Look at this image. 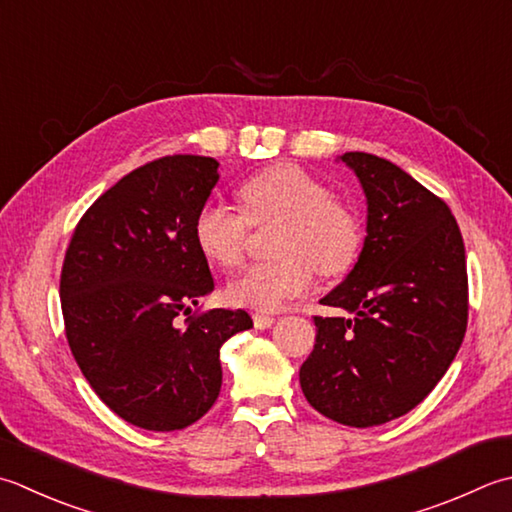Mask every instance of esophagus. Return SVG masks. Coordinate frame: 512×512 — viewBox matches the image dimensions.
I'll return each instance as SVG.
<instances>
[{
  "mask_svg": "<svg viewBox=\"0 0 512 512\" xmlns=\"http://www.w3.org/2000/svg\"><path fill=\"white\" fill-rule=\"evenodd\" d=\"M253 324L257 330H266L275 324V317L273 315H262V313H255L253 315Z\"/></svg>",
  "mask_w": 512,
  "mask_h": 512,
  "instance_id": "obj_1",
  "label": "esophagus"
}]
</instances>
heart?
<instances>
[{"label": "heart", "mask_w": 512, "mask_h": 512, "mask_svg": "<svg viewBox=\"0 0 512 512\" xmlns=\"http://www.w3.org/2000/svg\"><path fill=\"white\" fill-rule=\"evenodd\" d=\"M239 197L246 213L224 202H206L193 222L199 253L219 268H237L244 262L250 222L282 219L275 262L250 268L228 284L226 295L235 306L275 313L313 288L315 268L339 275L355 264L364 237L359 217L304 168L279 164L259 170Z\"/></svg>", "instance_id": "1"}]
</instances>
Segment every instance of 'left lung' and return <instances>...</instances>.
<instances>
[{"instance_id":"8db88e82","label":"left lung","mask_w":512,"mask_h":512,"mask_svg":"<svg viewBox=\"0 0 512 512\" xmlns=\"http://www.w3.org/2000/svg\"><path fill=\"white\" fill-rule=\"evenodd\" d=\"M337 162L362 184L366 237L322 297L348 317H315L299 384L324 417L368 428L413 410L453 364L468 319L466 253L450 208L406 170L370 153Z\"/></svg>"}]
</instances>
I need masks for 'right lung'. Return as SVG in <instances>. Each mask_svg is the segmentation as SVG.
Listing matches in <instances>:
<instances>
[{"mask_svg":"<svg viewBox=\"0 0 512 512\" xmlns=\"http://www.w3.org/2000/svg\"><path fill=\"white\" fill-rule=\"evenodd\" d=\"M217 168L199 155L139 166L86 210L66 250L59 297L75 362L115 415L157 433L208 413L219 348L253 328L246 310L190 315L215 288L193 222Z\"/></svg>","mask_w":512,"mask_h":512,"instance_id":"obj_1","label":"right lung"}]
</instances>
